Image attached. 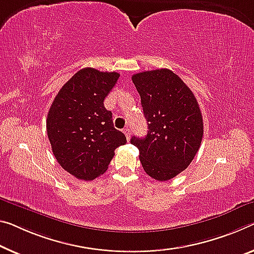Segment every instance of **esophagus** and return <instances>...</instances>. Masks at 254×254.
<instances>
[{"mask_svg":"<svg viewBox=\"0 0 254 254\" xmlns=\"http://www.w3.org/2000/svg\"><path fill=\"white\" fill-rule=\"evenodd\" d=\"M124 132H125V135H126L127 140H129V138H130V128L126 127V128H125V129H124Z\"/></svg>","mask_w":254,"mask_h":254,"instance_id":"obj_1","label":"esophagus"}]
</instances>
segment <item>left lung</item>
Segmentation results:
<instances>
[{
	"instance_id": "obj_1",
	"label": "left lung",
	"mask_w": 254,
	"mask_h": 254,
	"mask_svg": "<svg viewBox=\"0 0 254 254\" xmlns=\"http://www.w3.org/2000/svg\"><path fill=\"white\" fill-rule=\"evenodd\" d=\"M140 96L147 131L132 136L143 169L150 177L166 182L184 171L200 149L203 119L190 87L169 69L135 73L131 77Z\"/></svg>"
}]
</instances>
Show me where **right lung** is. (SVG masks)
Listing matches in <instances>:
<instances>
[{
	"mask_svg": "<svg viewBox=\"0 0 254 254\" xmlns=\"http://www.w3.org/2000/svg\"><path fill=\"white\" fill-rule=\"evenodd\" d=\"M119 76L81 69L62 86L49 110L46 130L54 157L81 181H93L105 173L115 150L127 142L103 103Z\"/></svg>",
	"mask_w": 254,
	"mask_h": 254,
	"instance_id": "add662e5",
	"label": "right lung"
}]
</instances>
